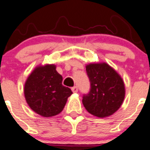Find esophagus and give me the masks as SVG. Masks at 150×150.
<instances>
[{"mask_svg":"<svg viewBox=\"0 0 150 150\" xmlns=\"http://www.w3.org/2000/svg\"><path fill=\"white\" fill-rule=\"evenodd\" d=\"M71 90H72V91L74 93H77L78 92V88L77 86H74L71 88Z\"/></svg>","mask_w":150,"mask_h":150,"instance_id":"obj_1","label":"esophagus"}]
</instances>
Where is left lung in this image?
I'll return each mask as SVG.
<instances>
[{
	"mask_svg": "<svg viewBox=\"0 0 150 150\" xmlns=\"http://www.w3.org/2000/svg\"><path fill=\"white\" fill-rule=\"evenodd\" d=\"M91 88L82 96V103L91 114L99 118L109 116L119 110L125 96V84L116 71L107 63L86 66Z\"/></svg>",
	"mask_w": 150,
	"mask_h": 150,
	"instance_id": "obj_1",
	"label": "left lung"
}]
</instances>
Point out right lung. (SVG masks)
<instances>
[{
	"label": "right lung",
	"instance_id": "add662e5",
	"mask_svg": "<svg viewBox=\"0 0 150 150\" xmlns=\"http://www.w3.org/2000/svg\"><path fill=\"white\" fill-rule=\"evenodd\" d=\"M62 77L54 65L35 68L27 79L24 94L31 109L44 117L59 114L67 99L72 94L68 87L62 85Z\"/></svg>",
	"mask_w": 150,
	"mask_h": 150
}]
</instances>
